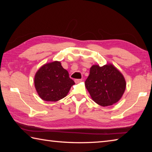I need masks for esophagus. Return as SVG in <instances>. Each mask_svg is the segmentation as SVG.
I'll use <instances>...</instances> for the list:
<instances>
[{
	"instance_id": "esophagus-1",
	"label": "esophagus",
	"mask_w": 152,
	"mask_h": 152,
	"mask_svg": "<svg viewBox=\"0 0 152 152\" xmlns=\"http://www.w3.org/2000/svg\"><path fill=\"white\" fill-rule=\"evenodd\" d=\"M82 81V79H76L75 80V82L76 83H80Z\"/></svg>"
}]
</instances>
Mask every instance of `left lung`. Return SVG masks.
<instances>
[{
  "label": "left lung",
  "instance_id": "8db88e82",
  "mask_svg": "<svg viewBox=\"0 0 152 152\" xmlns=\"http://www.w3.org/2000/svg\"><path fill=\"white\" fill-rule=\"evenodd\" d=\"M84 84L92 99L102 107L117 102L126 88L124 76L112 64L92 66Z\"/></svg>",
  "mask_w": 152,
  "mask_h": 152
}]
</instances>
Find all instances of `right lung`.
Listing matches in <instances>:
<instances>
[{
  "label": "right lung",
  "instance_id": "obj_1",
  "mask_svg": "<svg viewBox=\"0 0 152 152\" xmlns=\"http://www.w3.org/2000/svg\"><path fill=\"white\" fill-rule=\"evenodd\" d=\"M34 84L41 99L56 102L66 96L75 83L69 77L68 72L61 66L60 61H54L40 67L35 73Z\"/></svg>",
  "mask_w": 152,
  "mask_h": 152
}]
</instances>
